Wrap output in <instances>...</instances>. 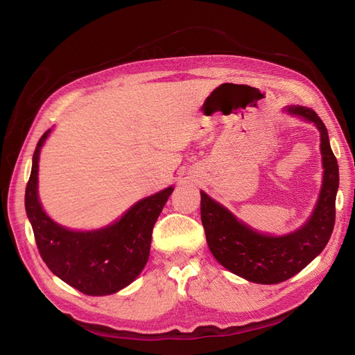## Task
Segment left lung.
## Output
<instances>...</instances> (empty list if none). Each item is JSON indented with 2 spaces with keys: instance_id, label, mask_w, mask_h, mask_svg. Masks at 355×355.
Listing matches in <instances>:
<instances>
[{
  "instance_id": "8db88e82",
  "label": "left lung",
  "mask_w": 355,
  "mask_h": 355,
  "mask_svg": "<svg viewBox=\"0 0 355 355\" xmlns=\"http://www.w3.org/2000/svg\"><path fill=\"white\" fill-rule=\"evenodd\" d=\"M287 111L314 123L321 136L323 187L313 216L302 228L283 237L259 234L201 191V222L210 252L231 272L259 284L282 283L302 271L323 252L335 227L339 167L329 144L327 128L311 108L295 105Z\"/></svg>"
}]
</instances>
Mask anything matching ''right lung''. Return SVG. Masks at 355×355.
<instances>
[{
  "label": "right lung",
  "mask_w": 355,
  "mask_h": 355,
  "mask_svg": "<svg viewBox=\"0 0 355 355\" xmlns=\"http://www.w3.org/2000/svg\"><path fill=\"white\" fill-rule=\"evenodd\" d=\"M49 133L50 130L37 144L25 191V209L38 252L53 274L81 293H115L135 282L145 268L154 225L173 187L136 202L110 227L89 232L69 231L53 222L38 201L40 149Z\"/></svg>",
  "instance_id": "right-lung-1"
}]
</instances>
